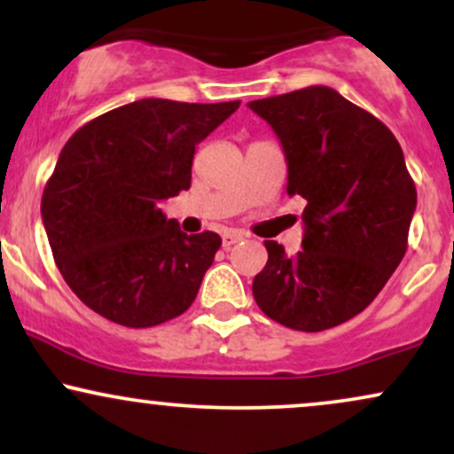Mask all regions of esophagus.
I'll list each match as a JSON object with an SVG mask.
<instances>
[{"instance_id":"obj_1","label":"esophagus","mask_w":454,"mask_h":454,"mask_svg":"<svg viewBox=\"0 0 454 454\" xmlns=\"http://www.w3.org/2000/svg\"><path fill=\"white\" fill-rule=\"evenodd\" d=\"M243 239H245V234L239 232V231H228V232H223V234H222V245H223V249H231L232 245H237L239 241H243Z\"/></svg>"}]
</instances>
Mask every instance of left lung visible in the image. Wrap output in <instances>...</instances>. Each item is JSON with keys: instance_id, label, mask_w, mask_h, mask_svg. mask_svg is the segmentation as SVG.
Instances as JSON below:
<instances>
[{"instance_id": "8db88e82", "label": "left lung", "mask_w": 454, "mask_h": 454, "mask_svg": "<svg viewBox=\"0 0 454 454\" xmlns=\"http://www.w3.org/2000/svg\"><path fill=\"white\" fill-rule=\"evenodd\" d=\"M247 106L284 147L288 194L307 200L303 249L288 256L278 241H264L269 260L254 278V299L279 325L326 331L361 314L399 267L414 181L395 134L331 87Z\"/></svg>"}]
</instances>
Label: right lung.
<instances>
[{
  "mask_svg": "<svg viewBox=\"0 0 454 454\" xmlns=\"http://www.w3.org/2000/svg\"><path fill=\"white\" fill-rule=\"evenodd\" d=\"M239 104L145 98L91 119L61 149L44 231L66 284L96 314L147 328L194 303L222 239L181 232L160 202L190 190L196 145Z\"/></svg>",
  "mask_w": 454,
  "mask_h": 454,
  "instance_id": "obj_1",
  "label": "right lung"
}]
</instances>
